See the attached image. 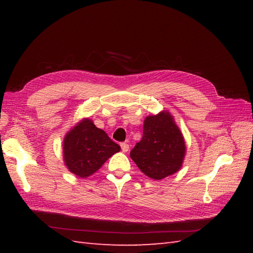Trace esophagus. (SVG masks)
Wrapping results in <instances>:
<instances>
[{
	"label": "esophagus",
	"mask_w": 253,
	"mask_h": 253,
	"mask_svg": "<svg viewBox=\"0 0 253 253\" xmlns=\"http://www.w3.org/2000/svg\"><path fill=\"white\" fill-rule=\"evenodd\" d=\"M121 148H122L123 152H127L128 150H129V144L126 142H123V143H121Z\"/></svg>",
	"instance_id": "esophagus-1"
}]
</instances>
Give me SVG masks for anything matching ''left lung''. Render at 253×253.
<instances>
[{
  "label": "left lung",
  "mask_w": 253,
  "mask_h": 253,
  "mask_svg": "<svg viewBox=\"0 0 253 253\" xmlns=\"http://www.w3.org/2000/svg\"><path fill=\"white\" fill-rule=\"evenodd\" d=\"M185 155L184 136L169 111L144 118L142 139L130 151L144 175L155 180L173 175L181 169Z\"/></svg>",
  "instance_id": "obj_1"
}]
</instances>
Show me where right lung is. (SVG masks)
Here are the masks:
<instances>
[{"instance_id": "add662e5", "label": "right lung", "mask_w": 253, "mask_h": 253, "mask_svg": "<svg viewBox=\"0 0 253 253\" xmlns=\"http://www.w3.org/2000/svg\"><path fill=\"white\" fill-rule=\"evenodd\" d=\"M120 150L121 147L90 118H83L64 137V164L74 175L87 178Z\"/></svg>"}]
</instances>
